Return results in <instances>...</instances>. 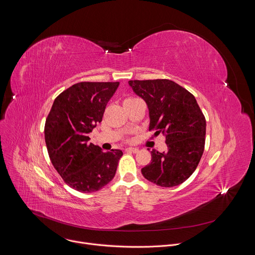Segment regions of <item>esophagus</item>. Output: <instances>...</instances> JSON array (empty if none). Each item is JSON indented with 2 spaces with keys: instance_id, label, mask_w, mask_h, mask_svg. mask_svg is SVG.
Instances as JSON below:
<instances>
[{
  "instance_id": "obj_1",
  "label": "esophagus",
  "mask_w": 255,
  "mask_h": 255,
  "mask_svg": "<svg viewBox=\"0 0 255 255\" xmlns=\"http://www.w3.org/2000/svg\"><path fill=\"white\" fill-rule=\"evenodd\" d=\"M126 150H127V151H131V152H133V153H137V152L139 151V149H138L137 147H128Z\"/></svg>"
}]
</instances>
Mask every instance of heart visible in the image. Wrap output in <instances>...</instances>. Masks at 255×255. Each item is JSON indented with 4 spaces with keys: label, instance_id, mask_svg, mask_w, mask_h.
<instances>
[{
    "label": "heart",
    "instance_id": "obj_1",
    "mask_svg": "<svg viewBox=\"0 0 255 255\" xmlns=\"http://www.w3.org/2000/svg\"><path fill=\"white\" fill-rule=\"evenodd\" d=\"M133 100H136V99H135V98H128V99L125 101V102H128V101H133Z\"/></svg>",
    "mask_w": 255,
    "mask_h": 255
}]
</instances>
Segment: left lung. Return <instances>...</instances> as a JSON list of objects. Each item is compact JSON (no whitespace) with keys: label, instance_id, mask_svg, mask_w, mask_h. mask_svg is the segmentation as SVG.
<instances>
[{"label":"left lung","instance_id":"8db88e82","mask_svg":"<svg viewBox=\"0 0 255 255\" xmlns=\"http://www.w3.org/2000/svg\"><path fill=\"white\" fill-rule=\"evenodd\" d=\"M148 107L149 130L165 135L167 149L151 151V162L141 169L151 183L171 188L196 170L205 147L206 119L195 97L169 80L129 81Z\"/></svg>","mask_w":255,"mask_h":255}]
</instances>
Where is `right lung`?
<instances>
[{
    "label": "right lung",
    "mask_w": 255,
    "mask_h": 255,
    "mask_svg": "<svg viewBox=\"0 0 255 255\" xmlns=\"http://www.w3.org/2000/svg\"><path fill=\"white\" fill-rule=\"evenodd\" d=\"M118 87V82L72 85L54 100L47 116L44 136L50 160L65 184L81 193L110 183L123 155L120 149L103 152L88 142Z\"/></svg>",
    "instance_id": "1"
}]
</instances>
